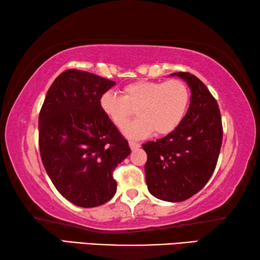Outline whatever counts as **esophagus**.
I'll return each instance as SVG.
<instances>
[{
	"instance_id": "34e87169",
	"label": "esophagus",
	"mask_w": 260,
	"mask_h": 260,
	"mask_svg": "<svg viewBox=\"0 0 260 260\" xmlns=\"http://www.w3.org/2000/svg\"><path fill=\"white\" fill-rule=\"evenodd\" d=\"M128 143L132 150H135V149H139L141 147V144L139 142H135V141H129Z\"/></svg>"
}]
</instances>
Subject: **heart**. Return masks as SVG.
Wrapping results in <instances>:
<instances>
[{"label": "heart", "instance_id": "1", "mask_svg": "<svg viewBox=\"0 0 260 260\" xmlns=\"http://www.w3.org/2000/svg\"><path fill=\"white\" fill-rule=\"evenodd\" d=\"M122 91L124 96L107 91L101 96L100 105L117 127L125 126L135 109L138 119L124 128L131 139L146 138L152 131L156 135L171 133L183 119L189 103L188 87L179 79L135 81Z\"/></svg>", "mask_w": 260, "mask_h": 260}]
</instances>
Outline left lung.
<instances>
[{
  "mask_svg": "<svg viewBox=\"0 0 260 260\" xmlns=\"http://www.w3.org/2000/svg\"><path fill=\"white\" fill-rule=\"evenodd\" d=\"M172 76L190 88L189 109L165 138L142 144L148 190L156 199L182 202L203 188L217 165L222 142V124L215 99L199 78L189 72Z\"/></svg>",
  "mask_w": 260,
  "mask_h": 260,
  "instance_id": "obj_1",
  "label": "left lung"
}]
</instances>
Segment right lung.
Wrapping results in <instances>:
<instances>
[{"label":"right lung","mask_w":260,"mask_h":260,"mask_svg":"<svg viewBox=\"0 0 260 260\" xmlns=\"http://www.w3.org/2000/svg\"><path fill=\"white\" fill-rule=\"evenodd\" d=\"M114 85L93 73L68 70L52 82L39 114L43 166L60 195L81 208L112 199L113 171L131 153L100 105L101 96Z\"/></svg>","instance_id":"add662e5"}]
</instances>
